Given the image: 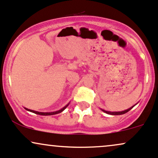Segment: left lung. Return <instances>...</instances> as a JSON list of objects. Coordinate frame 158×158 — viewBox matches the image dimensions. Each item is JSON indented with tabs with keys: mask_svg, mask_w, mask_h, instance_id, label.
I'll use <instances>...</instances> for the list:
<instances>
[{
	"mask_svg": "<svg viewBox=\"0 0 158 158\" xmlns=\"http://www.w3.org/2000/svg\"><path fill=\"white\" fill-rule=\"evenodd\" d=\"M134 106L131 107V108H128V109H127V110H123V111H118V112H111V111H107V110H102V111H104L105 113H106V114H110V115H121V114H124L127 113V112H128V111H129V110H131V108H133Z\"/></svg>",
	"mask_w": 158,
	"mask_h": 158,
	"instance_id": "left-lung-1",
	"label": "left lung"
}]
</instances>
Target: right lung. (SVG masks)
<instances>
[{
	"instance_id": "right-lung-1",
	"label": "right lung",
	"mask_w": 158,
	"mask_h": 158,
	"mask_svg": "<svg viewBox=\"0 0 158 158\" xmlns=\"http://www.w3.org/2000/svg\"><path fill=\"white\" fill-rule=\"evenodd\" d=\"M70 104V103H68L67 106H65L64 108H62L61 109L59 110H56V111H53V112H39V111H35V110H30V109H28V108H24L25 109L27 110H29V111L30 112H32V113L34 114H39V115H43V116H48V115H54V114H59L61 113V112H62L63 110H64L65 108H67V107L68 106V105Z\"/></svg>"
}]
</instances>
